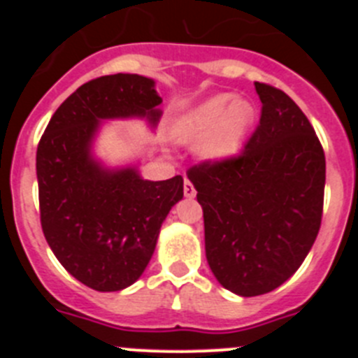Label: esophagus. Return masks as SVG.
<instances>
[{
    "instance_id": "34e87169",
    "label": "esophagus",
    "mask_w": 358,
    "mask_h": 358,
    "mask_svg": "<svg viewBox=\"0 0 358 358\" xmlns=\"http://www.w3.org/2000/svg\"><path fill=\"white\" fill-rule=\"evenodd\" d=\"M185 197L186 199L195 197V188H194V185L188 181V179H185Z\"/></svg>"
}]
</instances>
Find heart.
I'll list each match as a JSON object with an SVG mask.
<instances>
[{
    "mask_svg": "<svg viewBox=\"0 0 358 358\" xmlns=\"http://www.w3.org/2000/svg\"><path fill=\"white\" fill-rule=\"evenodd\" d=\"M255 107L248 100H235L229 93L208 98L188 110L173 127L181 143L199 141V156L208 161H222L242 147L252 122Z\"/></svg>",
    "mask_w": 358,
    "mask_h": 358,
    "instance_id": "b5f03b06",
    "label": "heart"
}]
</instances>
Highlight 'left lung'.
<instances>
[{
  "label": "left lung",
  "instance_id": "obj_1",
  "mask_svg": "<svg viewBox=\"0 0 358 358\" xmlns=\"http://www.w3.org/2000/svg\"><path fill=\"white\" fill-rule=\"evenodd\" d=\"M260 125L238 157L189 169L204 211L211 273L242 297L278 289L317 238L327 161L314 127L292 98L255 82Z\"/></svg>",
  "mask_w": 358,
  "mask_h": 358
}]
</instances>
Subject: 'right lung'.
I'll use <instances>...</instances> for the list:
<instances>
[{
  "label": "right lung",
  "mask_w": 358,
  "mask_h": 358,
  "mask_svg": "<svg viewBox=\"0 0 358 358\" xmlns=\"http://www.w3.org/2000/svg\"><path fill=\"white\" fill-rule=\"evenodd\" d=\"M156 82L116 73L69 94L37 147L41 226L62 267L90 289L116 292L143 274L163 220L182 199V177L147 181L136 164L107 169L93 154L106 120L140 118L156 127Z\"/></svg>",
  "instance_id": "obj_1"
}]
</instances>
